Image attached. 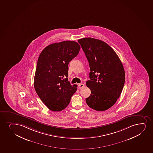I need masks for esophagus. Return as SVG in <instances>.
Masks as SVG:
<instances>
[{
  "instance_id": "34e87169",
  "label": "esophagus",
  "mask_w": 153,
  "mask_h": 153,
  "mask_svg": "<svg viewBox=\"0 0 153 153\" xmlns=\"http://www.w3.org/2000/svg\"><path fill=\"white\" fill-rule=\"evenodd\" d=\"M84 86H85V85H84V84H83V83H80V84H79V85H78V88H83Z\"/></svg>"
}]
</instances>
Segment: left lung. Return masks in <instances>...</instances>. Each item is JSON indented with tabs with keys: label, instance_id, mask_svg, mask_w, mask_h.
Returning a JSON list of instances; mask_svg holds the SVG:
<instances>
[{
	"label": "left lung",
	"instance_id": "1",
	"mask_svg": "<svg viewBox=\"0 0 153 153\" xmlns=\"http://www.w3.org/2000/svg\"><path fill=\"white\" fill-rule=\"evenodd\" d=\"M88 60L90 80L86 86L91 94L85 100L92 109L104 111L110 108L120 97L125 82L122 62L107 43L95 38L78 40Z\"/></svg>",
	"mask_w": 153,
	"mask_h": 153
}]
</instances>
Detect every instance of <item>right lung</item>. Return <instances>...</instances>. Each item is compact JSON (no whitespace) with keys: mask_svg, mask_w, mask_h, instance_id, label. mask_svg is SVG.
<instances>
[{"mask_svg":"<svg viewBox=\"0 0 153 153\" xmlns=\"http://www.w3.org/2000/svg\"><path fill=\"white\" fill-rule=\"evenodd\" d=\"M80 47L77 42L64 41L45 47L38 57L34 77L35 90L51 111L66 108L77 91V85L68 81V65L77 56Z\"/></svg>","mask_w":153,"mask_h":153,"instance_id":"add662e5","label":"right lung"}]
</instances>
